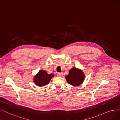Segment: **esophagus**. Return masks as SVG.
Wrapping results in <instances>:
<instances>
[{
    "instance_id": "esophagus-1",
    "label": "esophagus",
    "mask_w": 120,
    "mask_h": 120,
    "mask_svg": "<svg viewBox=\"0 0 120 120\" xmlns=\"http://www.w3.org/2000/svg\"><path fill=\"white\" fill-rule=\"evenodd\" d=\"M57 75L58 76H62V75H63V73L58 72V73H57Z\"/></svg>"
}]
</instances>
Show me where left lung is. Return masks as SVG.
<instances>
[{"mask_svg":"<svg viewBox=\"0 0 120 120\" xmlns=\"http://www.w3.org/2000/svg\"><path fill=\"white\" fill-rule=\"evenodd\" d=\"M66 79L68 84L76 86L80 85L83 82L84 75L81 70L73 68L69 71V75H66Z\"/></svg>","mask_w":120,"mask_h":120,"instance_id":"8db88e82","label":"left lung"}]
</instances>
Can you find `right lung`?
<instances>
[{
  "label": "right lung",
  "instance_id": "right-lung-1",
  "mask_svg": "<svg viewBox=\"0 0 120 120\" xmlns=\"http://www.w3.org/2000/svg\"><path fill=\"white\" fill-rule=\"evenodd\" d=\"M52 74H48L46 71L41 70L40 71L38 74L34 77V82L38 86H44L48 84L50 79L54 76Z\"/></svg>",
  "mask_w": 120,
  "mask_h": 120
}]
</instances>
